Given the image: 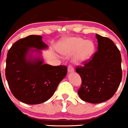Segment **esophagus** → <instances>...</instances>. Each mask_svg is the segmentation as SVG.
Returning <instances> with one entry per match:
<instances>
[{
	"mask_svg": "<svg viewBox=\"0 0 128 128\" xmlns=\"http://www.w3.org/2000/svg\"><path fill=\"white\" fill-rule=\"evenodd\" d=\"M68 72H74V69H73V67H72L71 65H69V67H68Z\"/></svg>",
	"mask_w": 128,
	"mask_h": 128,
	"instance_id": "esophagus-1",
	"label": "esophagus"
}]
</instances>
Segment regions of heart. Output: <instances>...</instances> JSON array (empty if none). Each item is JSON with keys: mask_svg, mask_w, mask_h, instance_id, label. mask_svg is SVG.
<instances>
[{"mask_svg": "<svg viewBox=\"0 0 128 128\" xmlns=\"http://www.w3.org/2000/svg\"><path fill=\"white\" fill-rule=\"evenodd\" d=\"M59 52L63 56H73L72 61L75 64H82L87 61L94 52V45L90 40L72 37L62 41L59 48Z\"/></svg>", "mask_w": 128, "mask_h": 128, "instance_id": "b5f03b06", "label": "heart"}]
</instances>
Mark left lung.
I'll use <instances>...</instances> for the list:
<instances>
[{
	"label": "left lung",
	"mask_w": 128,
	"mask_h": 128,
	"mask_svg": "<svg viewBox=\"0 0 128 128\" xmlns=\"http://www.w3.org/2000/svg\"><path fill=\"white\" fill-rule=\"evenodd\" d=\"M98 51L76 72L82 79L78 94L83 101L98 104L111 98L122 77L121 54L110 39L96 34Z\"/></svg>",
	"instance_id": "obj_1"
}]
</instances>
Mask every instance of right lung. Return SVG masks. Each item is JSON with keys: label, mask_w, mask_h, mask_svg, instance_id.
<instances>
[{"label": "right lung", "mask_w": 128, "mask_h": 128, "mask_svg": "<svg viewBox=\"0 0 128 128\" xmlns=\"http://www.w3.org/2000/svg\"><path fill=\"white\" fill-rule=\"evenodd\" d=\"M48 48L41 36L31 35L18 40L9 50L5 74L12 94L18 100L28 104L44 102L67 75L66 66L44 63L42 50Z\"/></svg>", "instance_id": "1"}]
</instances>
